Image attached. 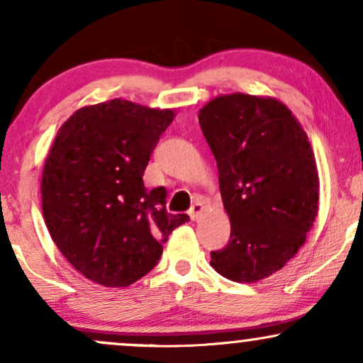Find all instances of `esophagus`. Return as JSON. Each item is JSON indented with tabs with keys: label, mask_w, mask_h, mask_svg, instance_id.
I'll return each mask as SVG.
<instances>
[{
	"label": "esophagus",
	"mask_w": 363,
	"mask_h": 363,
	"mask_svg": "<svg viewBox=\"0 0 363 363\" xmlns=\"http://www.w3.org/2000/svg\"><path fill=\"white\" fill-rule=\"evenodd\" d=\"M203 211H204L203 203H201V201H194L193 206H191V209H189V216L196 221V220H199V216L203 215Z\"/></svg>",
	"instance_id": "obj_1"
}]
</instances>
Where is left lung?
<instances>
[{
	"instance_id": "obj_1",
	"label": "left lung",
	"mask_w": 363,
	"mask_h": 363,
	"mask_svg": "<svg viewBox=\"0 0 363 363\" xmlns=\"http://www.w3.org/2000/svg\"><path fill=\"white\" fill-rule=\"evenodd\" d=\"M199 125L220 172L231 231L211 252L218 274L257 282L281 270L306 242L320 201L306 132L286 104L243 93L218 96Z\"/></svg>"
}]
</instances>
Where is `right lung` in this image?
Listing matches in <instances>:
<instances>
[{"instance_id":"obj_1","label":"right lung","mask_w":363,"mask_h":363,"mask_svg":"<svg viewBox=\"0 0 363 363\" xmlns=\"http://www.w3.org/2000/svg\"><path fill=\"white\" fill-rule=\"evenodd\" d=\"M172 110L111 99L60 126L42 174V211L54 243L89 281L126 287L150 272L187 215L165 209V187L143 172Z\"/></svg>"}]
</instances>
